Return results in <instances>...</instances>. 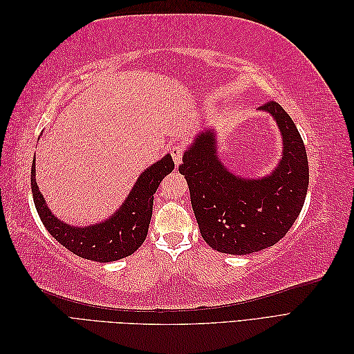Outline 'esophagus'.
Returning a JSON list of instances; mask_svg holds the SVG:
<instances>
[{
  "mask_svg": "<svg viewBox=\"0 0 354 354\" xmlns=\"http://www.w3.org/2000/svg\"><path fill=\"white\" fill-rule=\"evenodd\" d=\"M169 153H171V156H173V159H174V164L178 167L180 165V162H181V159H183V147L181 146H171L169 147Z\"/></svg>",
  "mask_w": 354,
  "mask_h": 354,
  "instance_id": "1",
  "label": "esophagus"
}]
</instances>
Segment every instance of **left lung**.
<instances>
[{
	"label": "left lung",
	"instance_id": "left-lung-1",
	"mask_svg": "<svg viewBox=\"0 0 354 354\" xmlns=\"http://www.w3.org/2000/svg\"><path fill=\"white\" fill-rule=\"evenodd\" d=\"M259 111L272 115L282 136V155L272 173L252 178L230 171L218 156L212 127L195 136L178 167L203 241L224 254H252L281 241L307 195V153L291 116L276 102Z\"/></svg>",
	"mask_w": 354,
	"mask_h": 354
}]
</instances>
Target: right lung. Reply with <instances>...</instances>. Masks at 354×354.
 I'll use <instances>...</instances> for the list:
<instances>
[{"instance_id": "add662e5", "label": "right lung", "mask_w": 354, "mask_h": 354, "mask_svg": "<svg viewBox=\"0 0 354 354\" xmlns=\"http://www.w3.org/2000/svg\"><path fill=\"white\" fill-rule=\"evenodd\" d=\"M173 169L174 160L167 153L138 176L120 208L90 226H73L51 212L37 185L35 159L30 168V189L38 216L53 238L82 259L111 263L131 255L145 242L152 218L153 194Z\"/></svg>"}]
</instances>
